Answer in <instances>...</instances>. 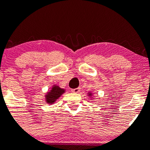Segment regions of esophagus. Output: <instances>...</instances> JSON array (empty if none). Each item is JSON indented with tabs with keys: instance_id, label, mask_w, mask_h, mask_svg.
I'll use <instances>...</instances> for the list:
<instances>
[{
	"instance_id": "esophagus-1",
	"label": "esophagus",
	"mask_w": 150,
	"mask_h": 150,
	"mask_svg": "<svg viewBox=\"0 0 150 150\" xmlns=\"http://www.w3.org/2000/svg\"><path fill=\"white\" fill-rule=\"evenodd\" d=\"M80 90H81V88H72L71 91L74 93H78L80 91Z\"/></svg>"
}]
</instances>
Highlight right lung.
<instances>
[{
    "label": "right lung",
    "mask_w": 150,
    "mask_h": 150,
    "mask_svg": "<svg viewBox=\"0 0 150 150\" xmlns=\"http://www.w3.org/2000/svg\"><path fill=\"white\" fill-rule=\"evenodd\" d=\"M64 92V90L62 89L60 87L54 86L52 88L51 91L48 93V94L46 97H47V100H47V102L48 103H54V101H56V99L59 98Z\"/></svg>",
    "instance_id": "obj_1"
}]
</instances>
